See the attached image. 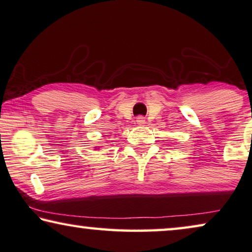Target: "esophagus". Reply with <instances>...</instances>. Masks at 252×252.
Instances as JSON below:
<instances>
[{
  "label": "esophagus",
  "mask_w": 252,
  "mask_h": 252,
  "mask_svg": "<svg viewBox=\"0 0 252 252\" xmlns=\"http://www.w3.org/2000/svg\"><path fill=\"white\" fill-rule=\"evenodd\" d=\"M136 123H137L138 126H145V123H146V120H145L144 116H138L137 120H136Z\"/></svg>",
  "instance_id": "esophagus-1"
}]
</instances>
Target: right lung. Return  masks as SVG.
Here are the masks:
<instances>
[{"mask_svg":"<svg viewBox=\"0 0 252 252\" xmlns=\"http://www.w3.org/2000/svg\"><path fill=\"white\" fill-rule=\"evenodd\" d=\"M95 148H96V147H95Z\"/></svg>","mask_w":252,"mask_h":252,"instance_id":"right-lung-1","label":"right lung"}]
</instances>
